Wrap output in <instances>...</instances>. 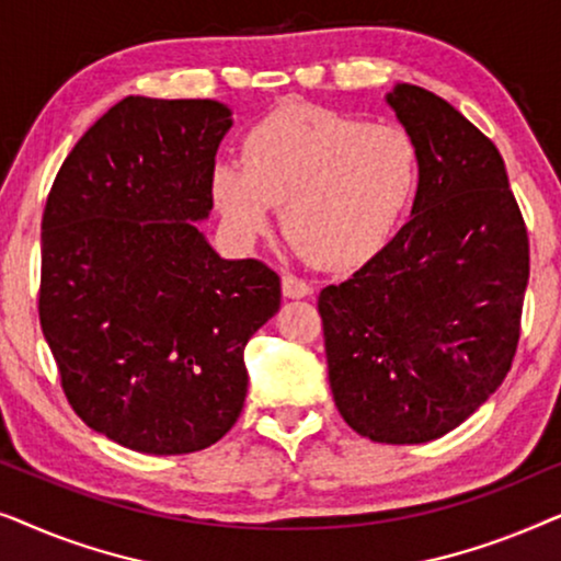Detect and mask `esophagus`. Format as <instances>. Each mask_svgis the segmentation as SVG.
I'll return each instance as SVG.
<instances>
[{
    "label": "esophagus",
    "mask_w": 561,
    "mask_h": 561,
    "mask_svg": "<svg viewBox=\"0 0 561 561\" xmlns=\"http://www.w3.org/2000/svg\"><path fill=\"white\" fill-rule=\"evenodd\" d=\"M280 288H283V296H286V298H306L313 290L311 283H306L304 278H298V275H290V273L283 275Z\"/></svg>",
    "instance_id": "obj_1"
}]
</instances>
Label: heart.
<instances>
[{
	"instance_id": "b5f03b06",
	"label": "heart",
	"mask_w": 561,
	"mask_h": 561,
	"mask_svg": "<svg viewBox=\"0 0 561 561\" xmlns=\"http://www.w3.org/2000/svg\"><path fill=\"white\" fill-rule=\"evenodd\" d=\"M419 186V150L396 125H367L321 106H286L250 129L242 165L219 163L214 204L227 227L250 242L283 229L306 257L350 267L378 252Z\"/></svg>"
}]
</instances>
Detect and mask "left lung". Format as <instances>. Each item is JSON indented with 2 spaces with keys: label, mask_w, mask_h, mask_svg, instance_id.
Returning <instances> with one entry per match:
<instances>
[{
  "label": "left lung",
  "mask_w": 561,
  "mask_h": 561,
  "mask_svg": "<svg viewBox=\"0 0 561 561\" xmlns=\"http://www.w3.org/2000/svg\"><path fill=\"white\" fill-rule=\"evenodd\" d=\"M419 150L411 219L319 294L329 386L342 419L382 444L439 439L511 370L528 234L503 158L455 106L398 83L386 96Z\"/></svg>",
  "instance_id": "8db88e82"
}]
</instances>
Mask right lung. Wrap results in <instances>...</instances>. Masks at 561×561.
<instances>
[{"label":"right lung","instance_id":"right-lung-1","mask_svg":"<svg viewBox=\"0 0 561 561\" xmlns=\"http://www.w3.org/2000/svg\"><path fill=\"white\" fill-rule=\"evenodd\" d=\"M232 112L127 96L76 142L43 211L41 327L83 424L142 455L219 442L248 396L244 344L280 306L260 260H225L209 217Z\"/></svg>","mask_w":561,"mask_h":561}]
</instances>
